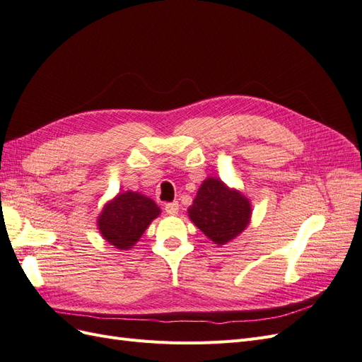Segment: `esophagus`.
I'll return each instance as SVG.
<instances>
[{
	"mask_svg": "<svg viewBox=\"0 0 362 362\" xmlns=\"http://www.w3.org/2000/svg\"><path fill=\"white\" fill-rule=\"evenodd\" d=\"M165 212H167L168 215H171V216L177 215V214H179V203L174 202V203L165 204Z\"/></svg>",
	"mask_w": 362,
	"mask_h": 362,
	"instance_id": "1",
	"label": "esophagus"
}]
</instances>
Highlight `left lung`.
Segmentation results:
<instances>
[{
    "label": "left lung",
    "mask_w": 362,
    "mask_h": 362,
    "mask_svg": "<svg viewBox=\"0 0 362 362\" xmlns=\"http://www.w3.org/2000/svg\"><path fill=\"white\" fill-rule=\"evenodd\" d=\"M251 215L250 198L218 177L203 180L188 209L189 219L218 247L243 233Z\"/></svg>",
    "instance_id": "obj_1"
}]
</instances>
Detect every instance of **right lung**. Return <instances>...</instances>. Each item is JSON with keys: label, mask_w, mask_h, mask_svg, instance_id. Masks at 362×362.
Wrapping results in <instances>:
<instances>
[{"label": "right lung", "mask_w": 362, "mask_h": 362, "mask_svg": "<svg viewBox=\"0 0 362 362\" xmlns=\"http://www.w3.org/2000/svg\"><path fill=\"white\" fill-rule=\"evenodd\" d=\"M159 215L160 209L151 198L141 192L124 191L105 203L96 223L105 240L120 251H127L135 247Z\"/></svg>", "instance_id": "obj_1"}]
</instances>
